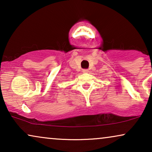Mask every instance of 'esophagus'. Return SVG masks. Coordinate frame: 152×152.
Here are the masks:
<instances>
[{"label":"esophagus","instance_id":"obj_1","mask_svg":"<svg viewBox=\"0 0 152 152\" xmlns=\"http://www.w3.org/2000/svg\"><path fill=\"white\" fill-rule=\"evenodd\" d=\"M83 71V72H84V73H86V72H88V69H84L82 70Z\"/></svg>","mask_w":152,"mask_h":152}]
</instances>
